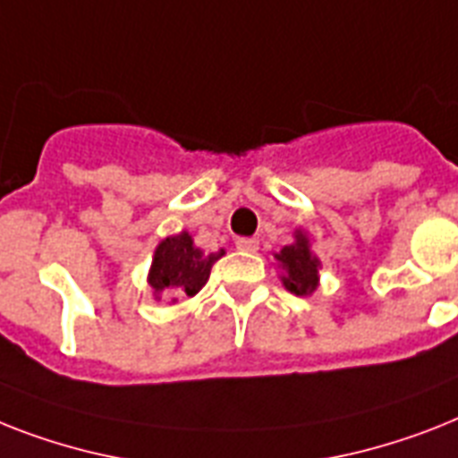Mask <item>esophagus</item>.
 Returning a JSON list of instances; mask_svg holds the SVG:
<instances>
[{
	"label": "esophagus",
	"mask_w": 458,
	"mask_h": 458,
	"mask_svg": "<svg viewBox=\"0 0 458 458\" xmlns=\"http://www.w3.org/2000/svg\"><path fill=\"white\" fill-rule=\"evenodd\" d=\"M237 251H244V254H254V251H259V240H254V237H242V240L235 242Z\"/></svg>",
	"instance_id": "esophagus-1"
}]
</instances>
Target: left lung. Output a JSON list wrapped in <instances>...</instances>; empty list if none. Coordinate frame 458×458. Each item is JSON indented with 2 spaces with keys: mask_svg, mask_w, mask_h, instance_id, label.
Wrapping results in <instances>:
<instances>
[{
  "mask_svg": "<svg viewBox=\"0 0 458 458\" xmlns=\"http://www.w3.org/2000/svg\"><path fill=\"white\" fill-rule=\"evenodd\" d=\"M275 266L280 267V280L284 289L296 296H310L319 287L322 261L313 251V242L303 228L293 230V242L275 251Z\"/></svg>",
  "mask_w": 458,
  "mask_h": 458,
  "instance_id": "obj_1",
  "label": "left lung"
}]
</instances>
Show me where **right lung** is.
I'll use <instances>...</instances> for the list:
<instances>
[{
	"instance_id": "obj_1",
	"label": "right lung",
	"mask_w": 458,
	"mask_h": 458,
	"mask_svg": "<svg viewBox=\"0 0 458 458\" xmlns=\"http://www.w3.org/2000/svg\"><path fill=\"white\" fill-rule=\"evenodd\" d=\"M221 256H225V249L207 254L204 249L197 247L188 230L165 237L155 247L150 270H148L152 299L159 301L162 293H169L174 296L171 303H176L178 296H195L207 284L211 266Z\"/></svg>"
}]
</instances>
